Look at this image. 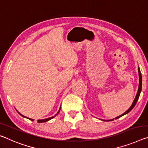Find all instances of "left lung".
<instances>
[{"label": "left lung", "instance_id": "8db88e82", "mask_svg": "<svg viewBox=\"0 0 148 148\" xmlns=\"http://www.w3.org/2000/svg\"><path fill=\"white\" fill-rule=\"evenodd\" d=\"M138 74H139V86H138V91H137V93H136V97L134 100V101L132 103V104L131 105V106L130 107V108L126 111V112H124L123 114H122L121 115L119 116L116 117V118L114 119H110V120H102L103 121H114V119H117L119 118H120V117L123 116V115H125V114H128L129 112H130L131 110H132L134 107V106L136 105V103L138 101V98H139L140 97V93H141V91H142V74H141V72H140V68L139 66H138Z\"/></svg>", "mask_w": 148, "mask_h": 148}]
</instances>
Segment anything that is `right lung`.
Returning <instances> with one entry per match:
<instances>
[{"mask_svg": "<svg viewBox=\"0 0 148 148\" xmlns=\"http://www.w3.org/2000/svg\"><path fill=\"white\" fill-rule=\"evenodd\" d=\"M60 109H59V110H58V111L57 112V114H55V116H51V117H49V118H47V119H41V120H38V121H37V122H38V123H45V122H47V121H49V120H51V119H53L54 118V117H55L56 116H57V114H58V112H60ZM19 114H20V115L21 116H23V117H24V118H27V119H29V120H31V121H34V119H30V118H27V117H26V116H23V115H22V114H21V113H20V112H19Z\"/></svg>", "mask_w": 148, "mask_h": 148, "instance_id": "add662e5", "label": "right lung"}]
</instances>
